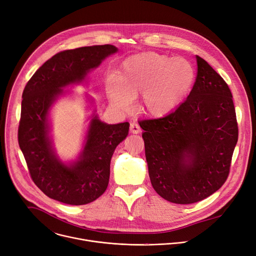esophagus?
<instances>
[{"label":"esophagus","mask_w":256,"mask_h":256,"mask_svg":"<svg viewBox=\"0 0 256 256\" xmlns=\"http://www.w3.org/2000/svg\"><path fill=\"white\" fill-rule=\"evenodd\" d=\"M130 130L132 134H139L141 132V128L137 122H132L130 126Z\"/></svg>","instance_id":"1"}]
</instances>
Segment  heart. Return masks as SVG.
Instances as JSON below:
<instances>
[{
	"label": "heart",
	"instance_id": "heart-1",
	"mask_svg": "<svg viewBox=\"0 0 256 256\" xmlns=\"http://www.w3.org/2000/svg\"><path fill=\"white\" fill-rule=\"evenodd\" d=\"M194 71L184 58L156 52L128 58L118 77L108 79V94L113 103L126 108L134 96L143 94V109L153 117L173 112L190 92Z\"/></svg>",
	"mask_w": 256,
	"mask_h": 256
}]
</instances>
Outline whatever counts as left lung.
Returning a JSON list of instances; mask_svg holds the SVG:
<instances>
[{
	"label": "left lung",
	"instance_id": "obj_1",
	"mask_svg": "<svg viewBox=\"0 0 256 256\" xmlns=\"http://www.w3.org/2000/svg\"><path fill=\"white\" fill-rule=\"evenodd\" d=\"M196 64L194 88L175 111L139 122L153 188L181 205L206 198L224 184L239 136L228 85L198 56Z\"/></svg>",
	"mask_w": 256,
	"mask_h": 256
}]
</instances>
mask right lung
<instances>
[{"mask_svg":"<svg viewBox=\"0 0 256 256\" xmlns=\"http://www.w3.org/2000/svg\"><path fill=\"white\" fill-rule=\"evenodd\" d=\"M116 51L110 44L60 51L45 62L26 85L18 144L32 180L50 198L79 206L96 200L107 190L111 158L126 138L130 124H107L94 116L79 160L68 166L51 147L47 115L62 88L82 81L90 70Z\"/></svg>","mask_w":256,"mask_h":256,"instance_id":"obj_1","label":"right lung"}]
</instances>
